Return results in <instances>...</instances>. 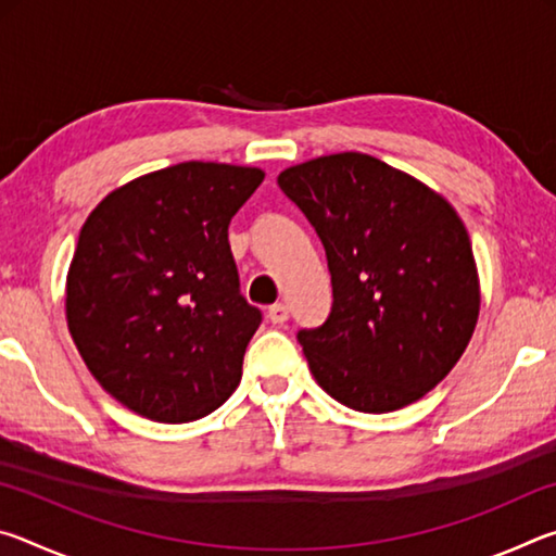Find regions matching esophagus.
Instances as JSON below:
<instances>
[{"label": "esophagus", "mask_w": 556, "mask_h": 556, "mask_svg": "<svg viewBox=\"0 0 556 556\" xmlns=\"http://www.w3.org/2000/svg\"><path fill=\"white\" fill-rule=\"evenodd\" d=\"M267 318L275 326H279V324H285L287 318H289V306L287 304H271L269 308H267Z\"/></svg>", "instance_id": "34e87169"}]
</instances>
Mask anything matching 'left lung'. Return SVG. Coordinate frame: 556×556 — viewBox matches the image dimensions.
<instances>
[{"label": "left lung", "instance_id": "left-lung-1", "mask_svg": "<svg viewBox=\"0 0 556 556\" xmlns=\"http://www.w3.org/2000/svg\"><path fill=\"white\" fill-rule=\"evenodd\" d=\"M277 184L324 242L331 314L296 333L316 382L355 412H394L446 378L481 308L456 211L380 159L343 152Z\"/></svg>", "mask_w": 556, "mask_h": 556}]
</instances>
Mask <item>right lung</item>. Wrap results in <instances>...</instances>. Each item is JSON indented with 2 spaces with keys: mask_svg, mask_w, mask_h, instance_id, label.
Returning a JSON list of instances; mask_svg holds the SVG:
<instances>
[{
  "mask_svg": "<svg viewBox=\"0 0 556 556\" xmlns=\"http://www.w3.org/2000/svg\"><path fill=\"white\" fill-rule=\"evenodd\" d=\"M262 178L184 162L135 178L88 215L65 316L92 378L127 409L184 425L240 384L262 312L240 294L228 225Z\"/></svg>",
  "mask_w": 556,
  "mask_h": 556,
  "instance_id": "right-lung-1",
  "label": "right lung"
}]
</instances>
